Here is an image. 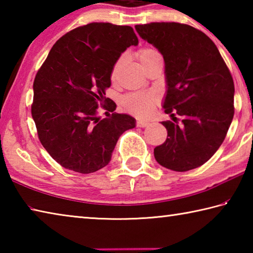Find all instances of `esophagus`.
<instances>
[{"mask_svg": "<svg viewBox=\"0 0 253 253\" xmlns=\"http://www.w3.org/2000/svg\"><path fill=\"white\" fill-rule=\"evenodd\" d=\"M148 125V122H144V121H137L136 126L137 127H146Z\"/></svg>", "mask_w": 253, "mask_h": 253, "instance_id": "1", "label": "esophagus"}]
</instances>
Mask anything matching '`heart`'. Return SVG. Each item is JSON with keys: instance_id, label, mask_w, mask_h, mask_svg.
I'll use <instances>...</instances> for the list:
<instances>
[{"instance_id": "heart-1", "label": "heart", "mask_w": 253, "mask_h": 253, "mask_svg": "<svg viewBox=\"0 0 253 253\" xmlns=\"http://www.w3.org/2000/svg\"><path fill=\"white\" fill-rule=\"evenodd\" d=\"M138 57L140 62L146 65L147 62L151 61L154 58L160 57V53L156 50L152 48H144L138 52ZM123 62V57L119 58L116 62H115L113 71H111V77L115 78L117 75V71L119 69ZM157 102V97L153 93H129L123 98V106L126 110L129 113L136 115L138 117H147L152 114V111L155 108V105Z\"/></svg>"}]
</instances>
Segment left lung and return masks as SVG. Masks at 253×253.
Listing matches in <instances>:
<instances>
[{
    "instance_id": "obj_1",
    "label": "left lung",
    "mask_w": 253,
    "mask_h": 253,
    "mask_svg": "<svg viewBox=\"0 0 253 253\" xmlns=\"http://www.w3.org/2000/svg\"><path fill=\"white\" fill-rule=\"evenodd\" d=\"M135 29L164 58L163 108L183 117L181 125L162 123L168 138L154 149L155 160L176 172L199 168L219 149L232 123V76L214 42L191 25L153 22Z\"/></svg>"
}]
</instances>
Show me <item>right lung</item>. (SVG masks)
Here are the masks:
<instances>
[{"instance_id": "add662e5", "label": "right lung", "mask_w": 253, "mask_h": 253, "mask_svg": "<svg viewBox=\"0 0 253 253\" xmlns=\"http://www.w3.org/2000/svg\"><path fill=\"white\" fill-rule=\"evenodd\" d=\"M138 44L131 27L89 23L60 38L51 48L33 83L32 118L50 156L81 174L105 168L124 131L136 126L127 114L114 113L105 97L115 62ZM113 112L96 116L99 105Z\"/></svg>"}]
</instances>
